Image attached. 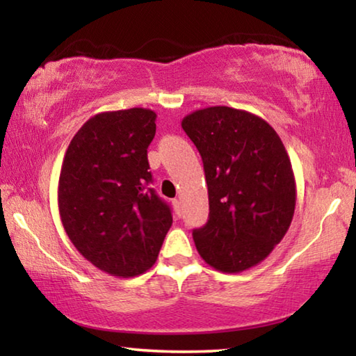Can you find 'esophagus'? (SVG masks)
<instances>
[{
  "label": "esophagus",
  "mask_w": 356,
  "mask_h": 356,
  "mask_svg": "<svg viewBox=\"0 0 356 356\" xmlns=\"http://www.w3.org/2000/svg\"><path fill=\"white\" fill-rule=\"evenodd\" d=\"M172 207H174V212H176V215L180 216V201L179 200L172 201Z\"/></svg>",
  "instance_id": "1"
}]
</instances>
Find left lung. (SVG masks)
Here are the masks:
<instances>
[{
  "label": "left lung",
  "instance_id": "obj_1",
  "mask_svg": "<svg viewBox=\"0 0 356 356\" xmlns=\"http://www.w3.org/2000/svg\"><path fill=\"white\" fill-rule=\"evenodd\" d=\"M209 188V220L193 229L201 257L222 273L262 262L286 236L295 212V177L278 134L256 114L210 106L185 116Z\"/></svg>",
  "mask_w": 356,
  "mask_h": 356
}]
</instances>
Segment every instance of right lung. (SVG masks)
I'll list each match as a JSON object with an SVG mask.
<instances>
[{"label":"right lung","mask_w":356,"mask_h":356,"mask_svg":"<svg viewBox=\"0 0 356 356\" xmlns=\"http://www.w3.org/2000/svg\"><path fill=\"white\" fill-rule=\"evenodd\" d=\"M156 114L146 108L95 114L65 152L58 185L63 226L102 272L131 278L149 270L172 225L149 172Z\"/></svg>","instance_id":"right-lung-1"}]
</instances>
